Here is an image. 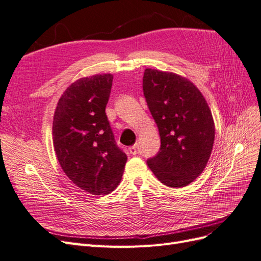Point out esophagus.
I'll list each match as a JSON object with an SVG mask.
<instances>
[{"label": "esophagus", "instance_id": "esophagus-1", "mask_svg": "<svg viewBox=\"0 0 261 261\" xmlns=\"http://www.w3.org/2000/svg\"><path fill=\"white\" fill-rule=\"evenodd\" d=\"M128 150H129V153H130V154L135 155V154H137V152H138V146H137V145H134V146L129 147Z\"/></svg>", "mask_w": 261, "mask_h": 261}]
</instances>
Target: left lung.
I'll list each match as a JSON object with an SVG mask.
<instances>
[{
    "label": "left lung",
    "instance_id": "8db88e82",
    "mask_svg": "<svg viewBox=\"0 0 261 261\" xmlns=\"http://www.w3.org/2000/svg\"><path fill=\"white\" fill-rule=\"evenodd\" d=\"M143 89L161 138L148 167L164 185L187 186L206 168L215 141L207 101L187 78L158 69H145Z\"/></svg>",
    "mask_w": 261,
    "mask_h": 261
}]
</instances>
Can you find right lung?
Here are the masks:
<instances>
[{
  "label": "right lung",
  "mask_w": 261,
  "mask_h": 261,
  "mask_svg": "<svg viewBox=\"0 0 261 261\" xmlns=\"http://www.w3.org/2000/svg\"><path fill=\"white\" fill-rule=\"evenodd\" d=\"M112 82L111 74L76 81L62 94L53 117V146L61 168L92 195L113 192L127 161L106 114Z\"/></svg>",
  "instance_id": "1"
}]
</instances>
